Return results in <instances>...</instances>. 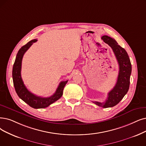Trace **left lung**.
I'll return each mask as SVG.
<instances>
[{"mask_svg": "<svg viewBox=\"0 0 146 146\" xmlns=\"http://www.w3.org/2000/svg\"><path fill=\"white\" fill-rule=\"evenodd\" d=\"M101 39L112 48L119 66L117 83L114 88L108 93L106 101L104 102H93L100 107L108 108L116 106L123 99L129 90L132 66L127 52L117 44L114 39L107 35L102 36Z\"/></svg>", "mask_w": 146, "mask_h": 146, "instance_id": "obj_1", "label": "left lung"}]
</instances>
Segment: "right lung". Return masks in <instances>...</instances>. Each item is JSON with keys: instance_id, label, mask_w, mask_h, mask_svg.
Segmentation results:
<instances>
[{"instance_id": "add662e5", "label": "right lung", "mask_w": 146, "mask_h": 146, "mask_svg": "<svg viewBox=\"0 0 146 146\" xmlns=\"http://www.w3.org/2000/svg\"><path fill=\"white\" fill-rule=\"evenodd\" d=\"M36 41L37 39H33L31 40L26 45L23 46L18 51L13 69V79L16 93L19 98L27 104L29 106L33 108L38 109L47 107L51 104L59 100L63 95V90L68 82V80L62 81L54 94L47 98L37 96L27 90L24 84V83H23L21 76V62L23 57L26 51L30 48V46L33 42Z\"/></svg>"}]
</instances>
